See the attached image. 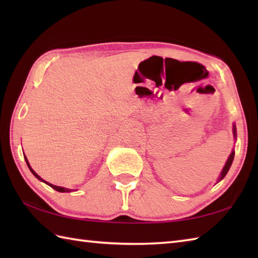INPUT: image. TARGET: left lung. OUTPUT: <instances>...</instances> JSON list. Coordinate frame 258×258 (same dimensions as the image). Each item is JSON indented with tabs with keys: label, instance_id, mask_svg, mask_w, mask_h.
<instances>
[{
	"label": "left lung",
	"instance_id": "1",
	"mask_svg": "<svg viewBox=\"0 0 258 258\" xmlns=\"http://www.w3.org/2000/svg\"><path fill=\"white\" fill-rule=\"evenodd\" d=\"M233 133H234V138L236 139V126H235V125H234V127H233ZM234 155H235V151H232L231 155H229L228 160H227V162H226V164H225V166H224L223 171H222V173H221V176L218 177L217 183L221 182V180H222L224 177H225V175L227 174V172L229 171V167H231L232 163H233V160H234Z\"/></svg>",
	"mask_w": 258,
	"mask_h": 258
}]
</instances>
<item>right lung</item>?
<instances>
[{
    "label": "right lung",
    "instance_id": "obj_1",
    "mask_svg": "<svg viewBox=\"0 0 258 258\" xmlns=\"http://www.w3.org/2000/svg\"><path fill=\"white\" fill-rule=\"evenodd\" d=\"M25 157V156H24ZM25 161H26V164H27V166H29V168H30V171L32 172V174L33 175H34V176L37 178V179H40L41 180V182H44L45 184H47L48 186H51V187L52 188H54V189H55V190H57V191H61V193H67V191H71V190H72V189H69V188H64V187H61V186H56V185H53V184H50V183H47L46 182V180H44V179H43V178H41L40 176H38V175L34 172V171H33V169H32V167L30 166V164H29V162H27V158L25 157Z\"/></svg>",
    "mask_w": 258,
    "mask_h": 258
}]
</instances>
